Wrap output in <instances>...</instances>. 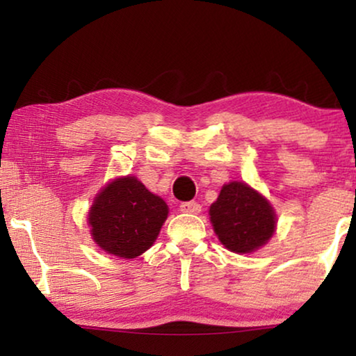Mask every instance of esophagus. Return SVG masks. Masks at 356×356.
Returning a JSON list of instances; mask_svg holds the SVG:
<instances>
[{
  "mask_svg": "<svg viewBox=\"0 0 356 356\" xmlns=\"http://www.w3.org/2000/svg\"><path fill=\"white\" fill-rule=\"evenodd\" d=\"M201 209H202L201 204H197L194 201L183 202L181 206H179V211L184 212V213H199V212H201Z\"/></svg>",
  "mask_w": 356,
  "mask_h": 356,
  "instance_id": "34e87169",
  "label": "esophagus"
}]
</instances>
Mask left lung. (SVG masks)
Returning <instances> with one entry per match:
<instances>
[{
    "label": "left lung",
    "mask_w": 356,
    "mask_h": 356,
    "mask_svg": "<svg viewBox=\"0 0 356 356\" xmlns=\"http://www.w3.org/2000/svg\"><path fill=\"white\" fill-rule=\"evenodd\" d=\"M209 216L218 241L236 254L266 246L277 230V213L269 199L245 181L223 184Z\"/></svg>",
    "instance_id": "left-lung-1"
}]
</instances>
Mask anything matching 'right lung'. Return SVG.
I'll return each mask as SVG.
<instances>
[{"label":"right lung","instance_id":"obj_1","mask_svg":"<svg viewBox=\"0 0 356 356\" xmlns=\"http://www.w3.org/2000/svg\"><path fill=\"white\" fill-rule=\"evenodd\" d=\"M168 206L136 177L111 179L97 193L87 213L95 245L121 259H134L157 240Z\"/></svg>","mask_w":356,"mask_h":356}]
</instances>
